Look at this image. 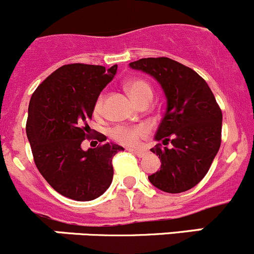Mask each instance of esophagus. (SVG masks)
<instances>
[{"label":"esophagus","instance_id":"esophagus-1","mask_svg":"<svg viewBox=\"0 0 254 254\" xmlns=\"http://www.w3.org/2000/svg\"><path fill=\"white\" fill-rule=\"evenodd\" d=\"M130 152L135 153V155L137 156V157H145L146 155H147V151L146 150H141V148H129Z\"/></svg>","mask_w":254,"mask_h":254}]
</instances>
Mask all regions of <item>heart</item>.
<instances>
[{
  "label": "heart",
  "instance_id": "1",
  "mask_svg": "<svg viewBox=\"0 0 254 254\" xmlns=\"http://www.w3.org/2000/svg\"><path fill=\"white\" fill-rule=\"evenodd\" d=\"M127 89L137 104L142 103L143 101H148L152 98V89L147 82L142 79H132L127 83ZM104 107V96L97 98L96 103L93 107V113L96 117H101L103 113ZM112 137L115 141L127 146H135L140 142L142 137L147 135V127L145 125H134V127H125V125H119L112 129Z\"/></svg>",
  "mask_w": 254,
  "mask_h": 254
}]
</instances>
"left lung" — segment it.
Instances as JSON below:
<instances>
[{
	"mask_svg": "<svg viewBox=\"0 0 254 254\" xmlns=\"http://www.w3.org/2000/svg\"><path fill=\"white\" fill-rule=\"evenodd\" d=\"M152 76L167 99L165 115L151 148L161 168L148 181L166 193H182L205 177L221 145L222 113L205 79L168 58L140 59L129 64Z\"/></svg>",
	"mask_w": 254,
	"mask_h": 254,
	"instance_id": "1",
	"label": "left lung"
}]
</instances>
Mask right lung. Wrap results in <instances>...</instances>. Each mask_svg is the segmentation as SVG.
I'll return each instance as SVG.
<instances>
[{
	"label": "right lung",
	"instance_id": "add662e5",
	"mask_svg": "<svg viewBox=\"0 0 254 254\" xmlns=\"http://www.w3.org/2000/svg\"><path fill=\"white\" fill-rule=\"evenodd\" d=\"M117 68L118 65L108 70L99 65H64L48 76L30 98L25 131L35 166L66 198L93 200L112 184V160L124 148L104 142L107 137L101 132L94 135L99 141L96 148L84 151L81 143L91 137L87 123Z\"/></svg>",
	"mask_w": 254,
	"mask_h": 254
}]
</instances>
